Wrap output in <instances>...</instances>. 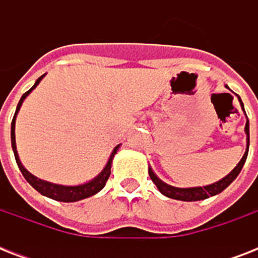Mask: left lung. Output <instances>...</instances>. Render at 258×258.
Segmentation results:
<instances>
[{
  "mask_svg": "<svg viewBox=\"0 0 258 258\" xmlns=\"http://www.w3.org/2000/svg\"><path fill=\"white\" fill-rule=\"evenodd\" d=\"M226 88H228V86H226ZM238 100H240L241 107H242V109H244V104H242V101H241L240 97H238ZM244 112H245V109H244ZM245 115H246V113H245ZM245 133H246V151H245L244 157L241 158V161L238 162V165H237L232 171L229 172L228 175L224 176V178L218 180V182H214V183L204 186V187H202V186H200V187H187V188L174 187V186H170V184L165 183L163 180L159 179V178L154 174L151 167H149L150 178H151V180H153L154 183L157 184L158 190H159L163 196L172 198V200L192 202V201H202L209 198V197L217 196V194H220L221 191H224L225 188L228 187L229 184L236 179L237 175L240 174V171L242 170V167H244L245 161H246V158H248V151H249V120H246V124H245Z\"/></svg>",
  "mask_w": 258,
  "mask_h": 258,
  "instance_id": "8db88e82",
  "label": "left lung"
}]
</instances>
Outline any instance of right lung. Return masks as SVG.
Returning a JSON list of instances; mask_svg holds the SVG:
<instances>
[{
    "label": "right lung",
    "mask_w": 258,
    "mask_h": 258,
    "mask_svg": "<svg viewBox=\"0 0 258 258\" xmlns=\"http://www.w3.org/2000/svg\"><path fill=\"white\" fill-rule=\"evenodd\" d=\"M45 75H42L40 78L36 80L34 83V86L29 89V91H26L24 95L21 96L20 101H18L17 108H16V113H14L13 120H12V128H10V138H12V149H13L14 153V158H16V162H17V166L20 171L22 172V175L25 178L29 184L33 188H36L40 194L42 196L48 197V198H52L54 201H60V202H76V201L84 200V198H88V197L95 196L96 192H99L101 188L105 186V182L108 180L109 174H111V163H112V159L115 157V154L117 153V149H119V146L117 145L115 149H113L112 154H111V157H109L108 162H107V165L101 172L97 176H95L92 180H89L87 183L83 184H78V186H64V184H57V183H52V182H46V180H42L37 176H34L33 174H30L28 170L22 166L21 161H20V158H18V153H17V147H16V134H14V127H16V117H17V113L20 111L22 105V101L25 100V97L29 95L32 91H33L36 87L38 86V83L41 82L42 78H44Z\"/></svg>",
    "instance_id": "obj_1"
}]
</instances>
